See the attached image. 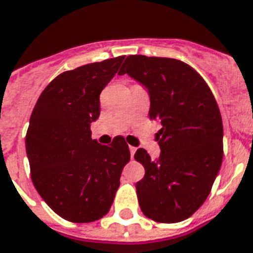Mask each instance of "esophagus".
Wrapping results in <instances>:
<instances>
[{"instance_id": "34e87169", "label": "esophagus", "mask_w": 253, "mask_h": 253, "mask_svg": "<svg viewBox=\"0 0 253 253\" xmlns=\"http://www.w3.org/2000/svg\"><path fill=\"white\" fill-rule=\"evenodd\" d=\"M136 150H137V147H134V146H129V151H130V157H134V153H136Z\"/></svg>"}]
</instances>
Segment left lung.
Masks as SVG:
<instances>
[{
    "mask_svg": "<svg viewBox=\"0 0 253 253\" xmlns=\"http://www.w3.org/2000/svg\"><path fill=\"white\" fill-rule=\"evenodd\" d=\"M119 74L147 88L149 116L162 124L159 158L151 161L143 149L134 154L145 167L136 184L141 210L155 222L184 221L207 200L223 158L222 117L213 92L193 68L175 58L128 56Z\"/></svg>",
    "mask_w": 253,
    "mask_h": 253,
    "instance_id": "8db88e82",
    "label": "left lung"
}]
</instances>
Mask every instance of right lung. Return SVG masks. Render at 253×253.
Segmentation results:
<instances>
[{
    "label": "right lung",
    "instance_id": "obj_1",
    "mask_svg": "<svg viewBox=\"0 0 253 253\" xmlns=\"http://www.w3.org/2000/svg\"><path fill=\"white\" fill-rule=\"evenodd\" d=\"M125 56L61 73L38 99L26 134L32 183L60 217L87 223L106 215L130 159L121 136L111 145L91 138L99 95Z\"/></svg>",
    "mask_w": 253,
    "mask_h": 253
}]
</instances>
